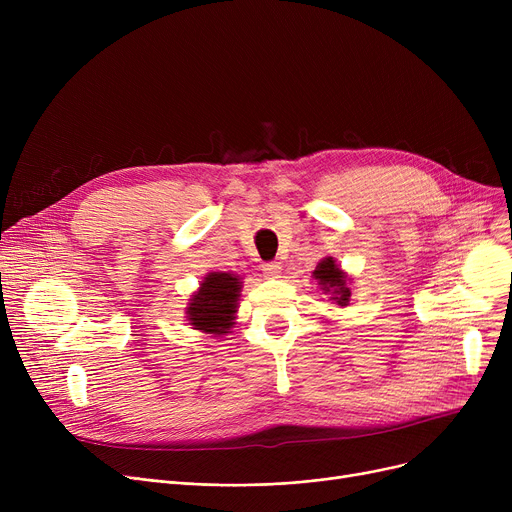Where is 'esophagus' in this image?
<instances>
[{
	"label": "esophagus",
	"instance_id": "1",
	"mask_svg": "<svg viewBox=\"0 0 512 512\" xmlns=\"http://www.w3.org/2000/svg\"><path fill=\"white\" fill-rule=\"evenodd\" d=\"M261 272L265 278H278L280 276V263L276 261H267L261 265Z\"/></svg>",
	"mask_w": 512,
	"mask_h": 512
}]
</instances>
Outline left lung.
Wrapping results in <instances>:
<instances>
[{
    "label": "left lung",
    "mask_w": 512,
    "mask_h": 512,
    "mask_svg": "<svg viewBox=\"0 0 512 512\" xmlns=\"http://www.w3.org/2000/svg\"><path fill=\"white\" fill-rule=\"evenodd\" d=\"M313 276H315V280H317L321 286H324V290H328V292L332 290V294H334L332 299H334L338 305H346V303H348V297H351V290L346 288L344 274H342L340 267L334 263L332 257L321 261V263L315 267Z\"/></svg>",
    "instance_id": "8db88e82"
}]
</instances>
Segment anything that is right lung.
Segmentation results:
<instances>
[{
	"instance_id": "obj_1",
	"label": "right lung",
	"mask_w": 512,
	"mask_h": 512,
	"mask_svg": "<svg viewBox=\"0 0 512 512\" xmlns=\"http://www.w3.org/2000/svg\"><path fill=\"white\" fill-rule=\"evenodd\" d=\"M238 292V276L226 272L209 274L199 292L193 294V303L188 307L191 326L209 334H228V328L234 324Z\"/></svg>"
}]
</instances>
